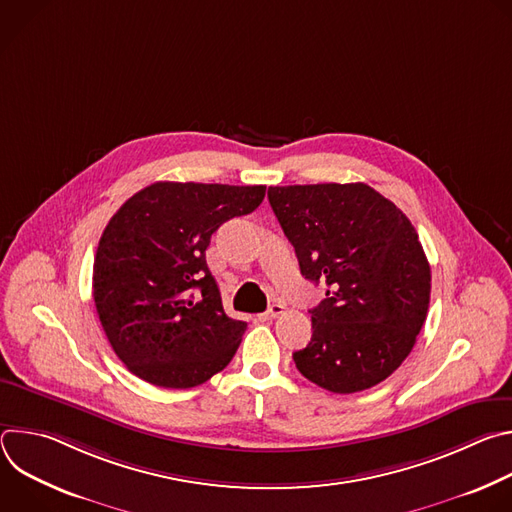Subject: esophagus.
Instances as JSON below:
<instances>
[{
  "label": "esophagus",
  "mask_w": 512,
  "mask_h": 512,
  "mask_svg": "<svg viewBox=\"0 0 512 512\" xmlns=\"http://www.w3.org/2000/svg\"><path fill=\"white\" fill-rule=\"evenodd\" d=\"M285 312V306H281V304H271L269 306V310L267 312H263V314H259V320H273V318H277V316H281Z\"/></svg>",
  "instance_id": "obj_1"
}]
</instances>
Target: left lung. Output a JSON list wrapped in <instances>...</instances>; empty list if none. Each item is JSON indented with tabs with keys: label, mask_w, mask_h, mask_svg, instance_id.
<instances>
[{
	"label": "left lung",
	"mask_w": 512,
	"mask_h": 512,
	"mask_svg": "<svg viewBox=\"0 0 512 512\" xmlns=\"http://www.w3.org/2000/svg\"><path fill=\"white\" fill-rule=\"evenodd\" d=\"M269 204L306 279L328 285L294 352L318 387L348 395L393 375L425 322L431 271L409 218L371 186H269Z\"/></svg>",
	"instance_id": "obj_1"
}]
</instances>
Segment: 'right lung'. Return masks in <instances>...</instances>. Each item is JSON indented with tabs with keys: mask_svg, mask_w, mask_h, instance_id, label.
Instances as JSON below:
<instances>
[{
	"mask_svg": "<svg viewBox=\"0 0 512 512\" xmlns=\"http://www.w3.org/2000/svg\"><path fill=\"white\" fill-rule=\"evenodd\" d=\"M263 196L265 186L156 182L111 216L95 255L93 298L111 348L135 377L190 389L231 362L247 322L225 314L206 247Z\"/></svg>",
	"mask_w": 512,
	"mask_h": 512,
	"instance_id": "right-lung-1",
	"label": "right lung"
}]
</instances>
